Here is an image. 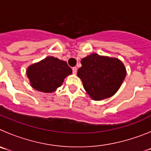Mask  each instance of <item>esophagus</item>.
<instances>
[{"label": "esophagus", "instance_id": "1", "mask_svg": "<svg viewBox=\"0 0 151 151\" xmlns=\"http://www.w3.org/2000/svg\"><path fill=\"white\" fill-rule=\"evenodd\" d=\"M73 74H76V73H77L76 66H74V67H73Z\"/></svg>", "mask_w": 151, "mask_h": 151}]
</instances>
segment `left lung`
I'll use <instances>...</instances> for the list:
<instances>
[{
    "label": "left lung",
    "mask_w": 151,
    "mask_h": 151,
    "mask_svg": "<svg viewBox=\"0 0 151 151\" xmlns=\"http://www.w3.org/2000/svg\"><path fill=\"white\" fill-rule=\"evenodd\" d=\"M77 75L85 90L94 101H101L115 94L126 76L119 60L92 54L81 60Z\"/></svg>",
    "instance_id": "8db88e82"
}]
</instances>
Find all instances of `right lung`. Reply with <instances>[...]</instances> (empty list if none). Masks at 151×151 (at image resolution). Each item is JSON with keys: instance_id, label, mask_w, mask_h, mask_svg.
<instances>
[{"instance_id": "1", "label": "right lung", "mask_w": 151, "mask_h": 151, "mask_svg": "<svg viewBox=\"0 0 151 151\" xmlns=\"http://www.w3.org/2000/svg\"><path fill=\"white\" fill-rule=\"evenodd\" d=\"M26 73L32 88L41 92L51 93L71 74L72 69L65 61L48 57L29 66Z\"/></svg>"}]
</instances>
